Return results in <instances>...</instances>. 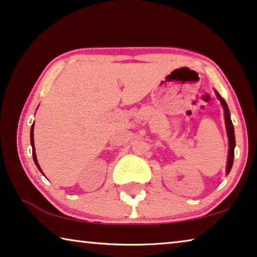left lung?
<instances>
[{"label": "left lung", "instance_id": "8db88e82", "mask_svg": "<svg viewBox=\"0 0 257 257\" xmlns=\"http://www.w3.org/2000/svg\"><path fill=\"white\" fill-rule=\"evenodd\" d=\"M217 98L219 99L221 106L224 108V116H225V124H226V133L228 137V157H227V165H226V174L229 173L233 165V159H234V148H235V136H234V127H233L231 115H229V109L227 107L226 101L220 97V94L217 91H214Z\"/></svg>", "mask_w": 257, "mask_h": 257}]
</instances>
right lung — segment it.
<instances>
[{"mask_svg": "<svg viewBox=\"0 0 257 257\" xmlns=\"http://www.w3.org/2000/svg\"><path fill=\"white\" fill-rule=\"evenodd\" d=\"M33 129H34V124H32V127H31V133H30V139H31V145H32V156H33V160H34V164H36L38 170H39L41 173H43V171H41V168L39 166V164H38V159H37V155H36V148H34V139H33ZM44 174V173H43Z\"/></svg>", "mask_w": 257, "mask_h": 257, "instance_id": "right-lung-1", "label": "right lung"}]
</instances>
